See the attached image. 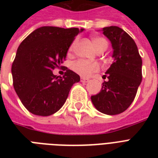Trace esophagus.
Wrapping results in <instances>:
<instances>
[{"mask_svg":"<svg viewBox=\"0 0 158 158\" xmlns=\"http://www.w3.org/2000/svg\"><path fill=\"white\" fill-rule=\"evenodd\" d=\"M89 81V79H85V78H81V82L82 83H88Z\"/></svg>","mask_w":158,"mask_h":158,"instance_id":"1","label":"esophagus"}]
</instances>
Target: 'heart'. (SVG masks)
Here are the masks:
<instances>
[{
	"instance_id": "obj_1",
	"label": "heart",
	"mask_w": 158,
	"mask_h": 158,
	"mask_svg": "<svg viewBox=\"0 0 158 158\" xmlns=\"http://www.w3.org/2000/svg\"><path fill=\"white\" fill-rule=\"evenodd\" d=\"M92 43H93V45L97 52L99 50L105 51L107 48V42L102 38H98V37L93 38ZM73 46H74V43H73L71 48H73ZM72 69L79 75L83 77H88L92 73H94L98 69V65L96 63H90V62L85 61V60H77L72 64Z\"/></svg>"
}]
</instances>
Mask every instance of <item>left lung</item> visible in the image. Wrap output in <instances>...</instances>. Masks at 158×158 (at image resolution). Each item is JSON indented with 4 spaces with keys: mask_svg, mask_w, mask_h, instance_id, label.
Masks as SVG:
<instances>
[{
    "mask_svg": "<svg viewBox=\"0 0 158 158\" xmlns=\"http://www.w3.org/2000/svg\"><path fill=\"white\" fill-rule=\"evenodd\" d=\"M102 33L110 40L113 62L106 71L101 91L91 97L97 110L106 115H117L134 101L142 81V59L131 37L117 26L105 27Z\"/></svg>",
    "mask_w": 158,
    "mask_h": 158,
    "instance_id": "1",
    "label": "left lung"
}]
</instances>
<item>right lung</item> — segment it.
<instances>
[{
    "mask_svg": "<svg viewBox=\"0 0 158 158\" xmlns=\"http://www.w3.org/2000/svg\"><path fill=\"white\" fill-rule=\"evenodd\" d=\"M84 30L43 26L19 46L11 67L13 85L28 111L41 116L52 115L64 105L73 84L80 81L79 74L67 68L60 79L52 70L65 60L74 38Z\"/></svg>",
    "mask_w": 158,
    "mask_h": 158,
    "instance_id": "right-lung-1",
    "label": "right lung"
}]
</instances>
